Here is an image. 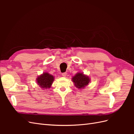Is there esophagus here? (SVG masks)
<instances>
[{"label":"esophagus","mask_w":134,"mask_h":134,"mask_svg":"<svg viewBox=\"0 0 134 134\" xmlns=\"http://www.w3.org/2000/svg\"><path fill=\"white\" fill-rule=\"evenodd\" d=\"M66 72H63V73L62 74V75L63 76H66Z\"/></svg>","instance_id":"1"}]
</instances>
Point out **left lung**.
<instances>
[{"label": "left lung", "instance_id": "left-lung-1", "mask_svg": "<svg viewBox=\"0 0 134 134\" xmlns=\"http://www.w3.org/2000/svg\"><path fill=\"white\" fill-rule=\"evenodd\" d=\"M72 82L74 83L75 87L79 89L84 88L90 82V79L88 76L85 75L80 72L76 74L72 78Z\"/></svg>", "mask_w": 134, "mask_h": 134}]
</instances>
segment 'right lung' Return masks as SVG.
<instances>
[{
	"mask_svg": "<svg viewBox=\"0 0 134 134\" xmlns=\"http://www.w3.org/2000/svg\"><path fill=\"white\" fill-rule=\"evenodd\" d=\"M54 80V78L53 76L47 72H44L43 74L37 77V83L40 87L47 89L50 88Z\"/></svg>",
	"mask_w": 134,
	"mask_h": 134,
	"instance_id": "1",
	"label": "right lung"
}]
</instances>
